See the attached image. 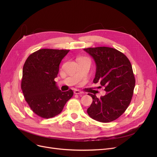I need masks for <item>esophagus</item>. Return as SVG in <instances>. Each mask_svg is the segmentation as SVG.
<instances>
[{
    "mask_svg": "<svg viewBox=\"0 0 157 157\" xmlns=\"http://www.w3.org/2000/svg\"><path fill=\"white\" fill-rule=\"evenodd\" d=\"M74 94H83V92H81L80 90H75L74 91Z\"/></svg>",
    "mask_w": 157,
    "mask_h": 157,
    "instance_id": "34e87169",
    "label": "esophagus"
}]
</instances>
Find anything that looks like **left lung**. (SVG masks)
I'll use <instances>...</instances> for the list:
<instances>
[{
    "label": "left lung",
    "mask_w": 157,
    "mask_h": 157,
    "mask_svg": "<svg viewBox=\"0 0 157 157\" xmlns=\"http://www.w3.org/2000/svg\"><path fill=\"white\" fill-rule=\"evenodd\" d=\"M96 63L94 83L99 82L106 94L101 98L88 94L93 102L87 109L95 120L108 123L118 118L128 107L133 96L136 79L128 58L117 49L109 47L85 48Z\"/></svg>",
    "instance_id": "obj_1"
}]
</instances>
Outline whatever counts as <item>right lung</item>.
I'll use <instances>...</instances> for the list:
<instances>
[{
    "label": "right lung",
    "mask_w": 157,
    "mask_h": 157,
    "mask_svg": "<svg viewBox=\"0 0 157 157\" xmlns=\"http://www.w3.org/2000/svg\"><path fill=\"white\" fill-rule=\"evenodd\" d=\"M67 49H40L30 54L23 67L21 88L32 111L48 119L59 114L73 95L72 90L62 92L55 78Z\"/></svg>",
    "instance_id": "1"
}]
</instances>
